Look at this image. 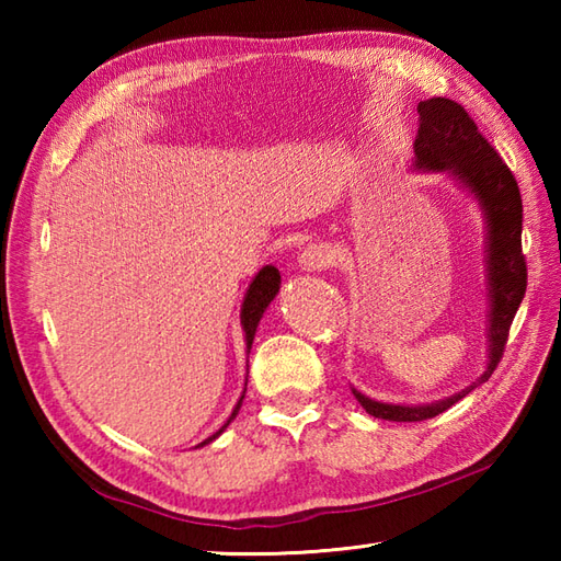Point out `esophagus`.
I'll use <instances>...</instances> for the list:
<instances>
[{
    "instance_id": "1",
    "label": "esophagus",
    "mask_w": 561,
    "mask_h": 561,
    "mask_svg": "<svg viewBox=\"0 0 561 561\" xmlns=\"http://www.w3.org/2000/svg\"><path fill=\"white\" fill-rule=\"evenodd\" d=\"M332 265V250L328 245H320L313 243L301 250L299 255V267L306 272H320V270H328Z\"/></svg>"
}]
</instances>
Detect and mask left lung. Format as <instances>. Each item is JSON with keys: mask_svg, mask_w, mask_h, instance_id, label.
Segmentation results:
<instances>
[{"mask_svg": "<svg viewBox=\"0 0 561 561\" xmlns=\"http://www.w3.org/2000/svg\"><path fill=\"white\" fill-rule=\"evenodd\" d=\"M420 113V129L414 139V165L422 171L448 173L453 181L460 183L468 193L480 202L486 241H484V265H486V299H490V316H486V371L474 380L472 386L456 392L446 400H436L428 404H388L362 396L354 390V398L362 408L388 422H422L446 412L468 396L470 390L484 383L492 376L508 340L511 323L518 306L526 296L528 270L526 255L520 248L523 231V202L520 190L514 173L502 157L492 149L472 117L465 113L460 103L450 99H428L416 105Z\"/></svg>", "mask_w": 561, "mask_h": 561, "instance_id": "1", "label": "left lung"}]
</instances>
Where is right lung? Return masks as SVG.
Masks as SVG:
<instances>
[{
  "label": "right lung",
  "mask_w": 561,
  "mask_h": 561,
  "mask_svg": "<svg viewBox=\"0 0 561 561\" xmlns=\"http://www.w3.org/2000/svg\"><path fill=\"white\" fill-rule=\"evenodd\" d=\"M279 284H282L279 270L272 267V265L262 267V270L255 274V279L250 282V287H248V291H245V299H243V306H241V325H243V332H245V350H248V352H250V347H253V340H255V330H257L260 318H262V313L267 311V306L272 304L274 296H277ZM243 398H245V390H243L241 400L236 402V408H233L229 420H226V424L219 428L217 434H211L209 438L202 440L199 446H207L209 440L221 436L224 428L236 420V414H238V410H241V404H243Z\"/></svg>",
  "instance_id": "1"
}]
</instances>
